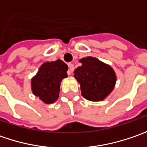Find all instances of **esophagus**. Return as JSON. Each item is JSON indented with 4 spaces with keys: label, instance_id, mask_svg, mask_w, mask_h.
<instances>
[{
    "label": "esophagus",
    "instance_id": "34e87169",
    "mask_svg": "<svg viewBox=\"0 0 147 147\" xmlns=\"http://www.w3.org/2000/svg\"><path fill=\"white\" fill-rule=\"evenodd\" d=\"M68 66H69L68 74H69V75H70V74H73V71H74V65H73V64H70V63L68 65Z\"/></svg>",
    "mask_w": 147,
    "mask_h": 147
}]
</instances>
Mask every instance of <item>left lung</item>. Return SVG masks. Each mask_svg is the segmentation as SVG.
Returning a JSON list of instances; mask_svg holds the SVG:
<instances>
[{
  "label": "left lung",
  "instance_id": "obj_1",
  "mask_svg": "<svg viewBox=\"0 0 147 147\" xmlns=\"http://www.w3.org/2000/svg\"><path fill=\"white\" fill-rule=\"evenodd\" d=\"M80 62L82 66L74 70V76L80 83L82 96L92 101L105 98L114 89L116 82L112 68L94 57L82 58Z\"/></svg>",
  "mask_w": 147,
  "mask_h": 147
}]
</instances>
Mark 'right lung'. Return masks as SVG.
Segmentation results:
<instances>
[{
  "mask_svg": "<svg viewBox=\"0 0 147 147\" xmlns=\"http://www.w3.org/2000/svg\"><path fill=\"white\" fill-rule=\"evenodd\" d=\"M67 70L68 65L60 59L44 63L32 79L33 94L47 104L55 102L59 97L60 82L67 78Z\"/></svg>",
  "mask_w": 147,
  "mask_h": 147,
  "instance_id": "1",
  "label": "right lung"
}]
</instances>
